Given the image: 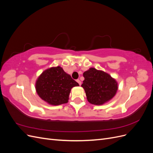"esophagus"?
Instances as JSON below:
<instances>
[{
    "instance_id": "obj_1",
    "label": "esophagus",
    "mask_w": 153,
    "mask_h": 153,
    "mask_svg": "<svg viewBox=\"0 0 153 153\" xmlns=\"http://www.w3.org/2000/svg\"><path fill=\"white\" fill-rule=\"evenodd\" d=\"M76 82L78 83V84H79L80 85H81V84H82V82H81V81L80 80H76Z\"/></svg>"
}]
</instances>
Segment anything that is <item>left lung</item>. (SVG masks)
Listing matches in <instances>:
<instances>
[{"label": "left lung", "mask_w": 153, "mask_h": 153, "mask_svg": "<svg viewBox=\"0 0 153 153\" xmlns=\"http://www.w3.org/2000/svg\"><path fill=\"white\" fill-rule=\"evenodd\" d=\"M84 88L87 101L91 104L101 105L114 98L118 89L117 82L109 74L91 68L83 74Z\"/></svg>", "instance_id": "8db88e82"}]
</instances>
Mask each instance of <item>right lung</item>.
<instances>
[{"mask_svg": "<svg viewBox=\"0 0 153 153\" xmlns=\"http://www.w3.org/2000/svg\"><path fill=\"white\" fill-rule=\"evenodd\" d=\"M36 90L40 98L52 105L68 103L71 88L79 84L60 67L46 69L36 82Z\"/></svg>", "mask_w": 153, "mask_h": 153, "instance_id": "add662e5", "label": "right lung"}]
</instances>
